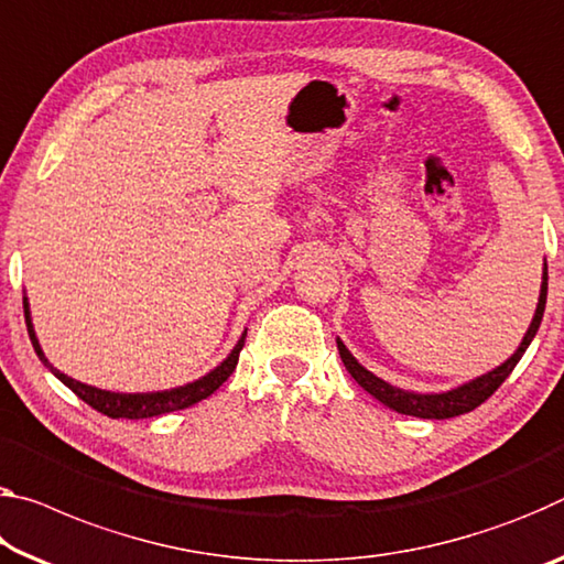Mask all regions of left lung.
<instances>
[{"label":"left lung","instance_id":"8db88e82","mask_svg":"<svg viewBox=\"0 0 564 564\" xmlns=\"http://www.w3.org/2000/svg\"><path fill=\"white\" fill-rule=\"evenodd\" d=\"M544 303H547V268H544V275H542L538 311H534V318H532L530 328H527L520 348H517V351L509 356L502 366H497L495 371H489V373H485V377L464 383V387H459V389L446 391V394H411V391H401L397 387H391V383L381 381L379 377H373L371 371H366L364 366L356 361L351 354H348V348L341 341H338V354H341L346 371L351 373L356 383L369 391L373 399H379L383 406L394 409V411H399V414L419 416V419H452V416L467 414V411L477 409L479 404H485V401L495 394L499 387H502L505 379L514 371V366L520 364L522 354L527 351V346H530L534 334H538V328L542 324V314H544Z\"/></svg>","mask_w":564,"mask_h":564}]
</instances>
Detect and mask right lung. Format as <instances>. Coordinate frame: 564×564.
Returning a JSON list of instances; mask_svg holds the SVG:
<instances>
[{"instance_id": "obj_1", "label": "right lung", "mask_w": 564, "mask_h": 564, "mask_svg": "<svg viewBox=\"0 0 564 564\" xmlns=\"http://www.w3.org/2000/svg\"><path fill=\"white\" fill-rule=\"evenodd\" d=\"M24 321H26V330H30V341L34 346V351H37V356L42 359V364L47 366V369L55 373V377L65 383V387L73 389L75 394L85 401V404H89L93 409L100 411V414L110 416V419H148V416H160V414H167V411H177V409H187V406L198 404V401L208 399L213 391H216L220 383L236 371L240 348H243V344H246V334H243L226 361L216 366L210 373H205L203 379L185 383V387H177L170 391H153V394H115V391L87 387V383H79L75 379L65 377V373L57 371L55 366L44 359L37 336H34L30 308H26V299H24Z\"/></svg>"}]
</instances>
